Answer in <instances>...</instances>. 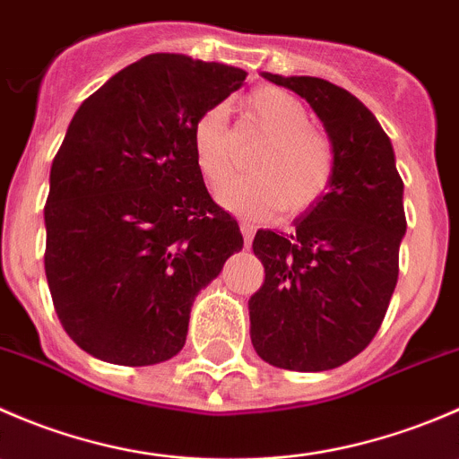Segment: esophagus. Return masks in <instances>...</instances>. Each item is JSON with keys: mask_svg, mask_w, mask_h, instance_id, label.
<instances>
[{"mask_svg": "<svg viewBox=\"0 0 459 459\" xmlns=\"http://www.w3.org/2000/svg\"><path fill=\"white\" fill-rule=\"evenodd\" d=\"M239 230H242V235H244V242H247V248H248V244H251V238H253V233H255V226H253V224H248V221H242V224H239Z\"/></svg>", "mask_w": 459, "mask_h": 459, "instance_id": "1", "label": "esophagus"}]
</instances>
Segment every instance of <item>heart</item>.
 <instances>
[{
  "label": "heart",
  "mask_w": 459,
  "mask_h": 459,
  "mask_svg": "<svg viewBox=\"0 0 459 459\" xmlns=\"http://www.w3.org/2000/svg\"><path fill=\"white\" fill-rule=\"evenodd\" d=\"M242 106L248 122L266 140L248 161L251 175L229 184L220 195L221 204L251 217H266L280 206L284 215H302L331 186L335 173L333 142L311 126L307 104L281 88H257ZM191 143L204 179L220 188L235 164V135L224 106H211L197 115Z\"/></svg>",
  "instance_id": "1"
}]
</instances>
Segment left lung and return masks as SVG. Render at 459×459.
Returning a JSON list of instances; mask_svg holds the SVG:
<instances>
[{
    "instance_id": "left-lung-1",
    "label": "left lung",
    "mask_w": 459,
    "mask_h": 459,
    "mask_svg": "<svg viewBox=\"0 0 459 459\" xmlns=\"http://www.w3.org/2000/svg\"><path fill=\"white\" fill-rule=\"evenodd\" d=\"M262 77L311 104L335 173L290 233L257 230L253 253L266 275L248 299L251 342L277 368L328 371L362 353L386 316L406 233L404 184L391 140L358 97L319 77Z\"/></svg>"
}]
</instances>
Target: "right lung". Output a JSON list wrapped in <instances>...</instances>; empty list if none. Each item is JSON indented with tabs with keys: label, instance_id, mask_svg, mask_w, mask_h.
<instances>
[{
	"label": "right lung",
	"instance_id": "add662e5",
	"mask_svg": "<svg viewBox=\"0 0 459 459\" xmlns=\"http://www.w3.org/2000/svg\"><path fill=\"white\" fill-rule=\"evenodd\" d=\"M242 68L155 53L82 101L50 166L44 268L64 331L92 358L151 367L178 355L204 286L242 251L208 195L191 128Z\"/></svg>",
	"mask_w": 459,
	"mask_h": 459
}]
</instances>
